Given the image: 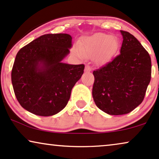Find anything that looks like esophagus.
<instances>
[{"mask_svg": "<svg viewBox=\"0 0 159 159\" xmlns=\"http://www.w3.org/2000/svg\"><path fill=\"white\" fill-rule=\"evenodd\" d=\"M91 70H92V68L89 65H86L85 66V70H84V71H85L86 73H89V72L91 71Z\"/></svg>", "mask_w": 159, "mask_h": 159, "instance_id": "obj_1", "label": "esophagus"}]
</instances>
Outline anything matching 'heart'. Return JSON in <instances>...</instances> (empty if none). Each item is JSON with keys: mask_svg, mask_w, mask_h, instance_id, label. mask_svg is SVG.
<instances>
[{"mask_svg": "<svg viewBox=\"0 0 159 159\" xmlns=\"http://www.w3.org/2000/svg\"><path fill=\"white\" fill-rule=\"evenodd\" d=\"M118 47L119 40L116 37L99 33L84 39L80 43L76 53L80 57L94 56L98 64H103L111 59Z\"/></svg>", "mask_w": 159, "mask_h": 159, "instance_id": "heart-1", "label": "heart"}]
</instances>
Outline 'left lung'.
<instances>
[{
  "instance_id": "8db88e82",
  "label": "left lung",
  "mask_w": 159,
  "mask_h": 159,
  "mask_svg": "<svg viewBox=\"0 0 159 159\" xmlns=\"http://www.w3.org/2000/svg\"><path fill=\"white\" fill-rule=\"evenodd\" d=\"M120 54L93 71L92 97L100 110L111 115L130 113L143 101L151 79V59L137 39L120 31Z\"/></svg>"
}]
</instances>
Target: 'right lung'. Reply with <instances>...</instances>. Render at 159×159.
Segmentation results:
<instances>
[{
    "instance_id": "right-lung-1",
    "label": "right lung",
    "mask_w": 159,
    "mask_h": 159,
    "mask_svg": "<svg viewBox=\"0 0 159 159\" xmlns=\"http://www.w3.org/2000/svg\"><path fill=\"white\" fill-rule=\"evenodd\" d=\"M71 47L70 35L48 34L18 51L11 70V83L22 107L36 115L48 116L67 106L72 89L84 70V65L61 62Z\"/></svg>"
}]
</instances>
